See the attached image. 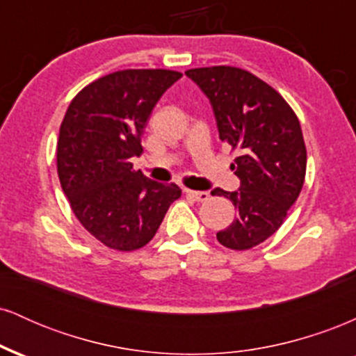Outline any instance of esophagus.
Listing matches in <instances>:
<instances>
[{
    "label": "esophagus",
    "mask_w": 356,
    "mask_h": 356,
    "mask_svg": "<svg viewBox=\"0 0 356 356\" xmlns=\"http://www.w3.org/2000/svg\"><path fill=\"white\" fill-rule=\"evenodd\" d=\"M184 192H186V195H189L191 199H194V201H197V202H204V201H207V199H209V192H206V191L186 189Z\"/></svg>",
    "instance_id": "34e87169"
}]
</instances>
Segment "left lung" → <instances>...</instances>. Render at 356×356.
I'll return each instance as SVG.
<instances>
[{
    "label": "left lung",
    "mask_w": 356,
    "mask_h": 356,
    "mask_svg": "<svg viewBox=\"0 0 356 356\" xmlns=\"http://www.w3.org/2000/svg\"><path fill=\"white\" fill-rule=\"evenodd\" d=\"M186 75L209 99L220 140L239 150L231 164L239 191H212L231 199L238 218L216 236L229 249H251L280 229L303 187L300 120L275 88L243 68H192Z\"/></svg>",
    "instance_id": "8db88e82"
}]
</instances>
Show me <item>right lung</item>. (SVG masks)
<instances>
[{"mask_svg":"<svg viewBox=\"0 0 356 356\" xmlns=\"http://www.w3.org/2000/svg\"><path fill=\"white\" fill-rule=\"evenodd\" d=\"M181 76L161 68L113 72L87 85L65 113L56 147L61 189L81 226L107 248H144L181 197L175 184L150 181L130 162L142 154L155 104Z\"/></svg>","mask_w":356,"mask_h":356,"instance_id":"add662e5","label":"right lung"}]
</instances>
